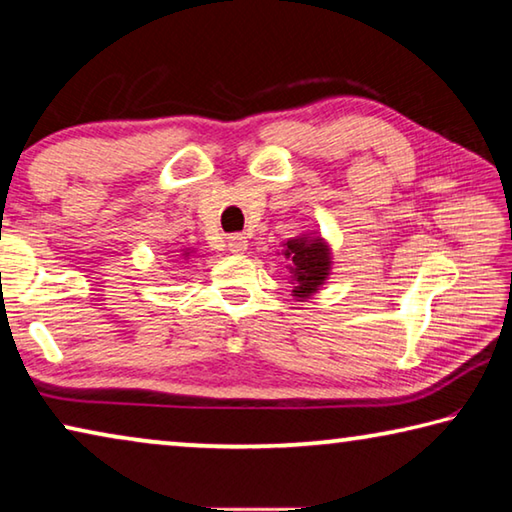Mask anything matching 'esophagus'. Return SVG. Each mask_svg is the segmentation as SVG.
Returning a JSON list of instances; mask_svg holds the SVG:
<instances>
[{
  "label": "esophagus",
  "mask_w": 512,
  "mask_h": 512,
  "mask_svg": "<svg viewBox=\"0 0 512 512\" xmlns=\"http://www.w3.org/2000/svg\"><path fill=\"white\" fill-rule=\"evenodd\" d=\"M229 251L231 254H245L247 251V238L242 236V233H233V236H229Z\"/></svg>",
  "instance_id": "esophagus-1"
}]
</instances>
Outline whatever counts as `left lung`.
<instances>
[{"label": "left lung", "instance_id": "left-lung-1", "mask_svg": "<svg viewBox=\"0 0 512 512\" xmlns=\"http://www.w3.org/2000/svg\"><path fill=\"white\" fill-rule=\"evenodd\" d=\"M286 258H290V274L295 276V290L292 295L297 299L311 297L320 290L331 270V254L322 238H292L286 242Z\"/></svg>", "mask_w": 512, "mask_h": 512}]
</instances>
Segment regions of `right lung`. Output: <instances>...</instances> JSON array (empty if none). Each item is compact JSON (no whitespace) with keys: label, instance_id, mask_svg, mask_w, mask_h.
<instances>
[{"label":"right lung","instance_id":"add662e5","mask_svg":"<svg viewBox=\"0 0 512 512\" xmlns=\"http://www.w3.org/2000/svg\"><path fill=\"white\" fill-rule=\"evenodd\" d=\"M183 256H190V251H186V254H183Z\"/></svg>","mask_w":512,"mask_h":512}]
</instances>
